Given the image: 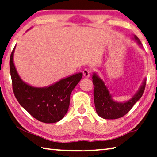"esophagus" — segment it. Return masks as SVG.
<instances>
[{
    "instance_id": "esophagus-1",
    "label": "esophagus",
    "mask_w": 157,
    "mask_h": 157,
    "mask_svg": "<svg viewBox=\"0 0 157 157\" xmlns=\"http://www.w3.org/2000/svg\"><path fill=\"white\" fill-rule=\"evenodd\" d=\"M83 76L85 78H90V71L89 69H85L83 71Z\"/></svg>"
}]
</instances>
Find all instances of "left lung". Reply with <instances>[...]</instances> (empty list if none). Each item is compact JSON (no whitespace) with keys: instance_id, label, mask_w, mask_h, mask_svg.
<instances>
[{"instance_id":"obj_1","label":"left lung","mask_w":157,"mask_h":157,"mask_svg":"<svg viewBox=\"0 0 157 157\" xmlns=\"http://www.w3.org/2000/svg\"><path fill=\"white\" fill-rule=\"evenodd\" d=\"M133 40L142 47V44L137 36L134 35ZM92 82L94 87V101L96 111L98 115L104 119H117L121 118L128 113L135 104L142 97L145 89L146 78L142 81L138 90L127 101L118 102L113 99V95L110 93L108 86L104 82L99 78L97 72H93Z\"/></svg>"}]
</instances>
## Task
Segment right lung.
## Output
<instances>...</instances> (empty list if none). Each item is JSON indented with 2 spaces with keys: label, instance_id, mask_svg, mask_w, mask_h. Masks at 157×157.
<instances>
[{
  "label": "right lung",
  "instance_id": "right-lung-1",
  "mask_svg": "<svg viewBox=\"0 0 157 157\" xmlns=\"http://www.w3.org/2000/svg\"><path fill=\"white\" fill-rule=\"evenodd\" d=\"M10 58V70L13 92L20 104L34 118L45 123L61 120L68 111L71 94L82 77L78 72L43 87L26 83L19 75L14 64L13 56Z\"/></svg>",
  "mask_w": 157,
  "mask_h": 157
}]
</instances>
